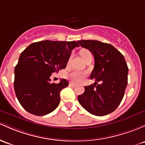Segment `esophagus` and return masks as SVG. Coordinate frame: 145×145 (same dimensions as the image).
I'll list each match as a JSON object with an SVG mask.
<instances>
[{
    "label": "esophagus",
    "instance_id": "1",
    "mask_svg": "<svg viewBox=\"0 0 145 145\" xmlns=\"http://www.w3.org/2000/svg\"><path fill=\"white\" fill-rule=\"evenodd\" d=\"M69 85L71 86V87H76V84L73 83V82H71V83H69Z\"/></svg>",
    "mask_w": 145,
    "mask_h": 145
}]
</instances>
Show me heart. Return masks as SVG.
<instances>
[{"instance_id": "b5f03b06", "label": "heart", "mask_w": 145, "mask_h": 145, "mask_svg": "<svg viewBox=\"0 0 145 145\" xmlns=\"http://www.w3.org/2000/svg\"><path fill=\"white\" fill-rule=\"evenodd\" d=\"M89 51L87 49H81L80 52V54L82 58L87 56V54H89ZM86 77V74L83 71H74L69 74V78L72 82H76V83H79L81 82L84 80V78Z\"/></svg>"}]
</instances>
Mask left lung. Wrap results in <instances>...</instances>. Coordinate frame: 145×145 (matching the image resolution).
Instances as JSON below:
<instances>
[{
    "instance_id": "left-lung-1",
    "label": "left lung",
    "mask_w": 145,
    "mask_h": 145,
    "mask_svg": "<svg viewBox=\"0 0 145 145\" xmlns=\"http://www.w3.org/2000/svg\"><path fill=\"white\" fill-rule=\"evenodd\" d=\"M78 42L94 56V67L90 78L96 81L93 85L85 87V92L78 96V101L93 115H107L116 109L125 94L129 71L126 61L123 55L110 44L91 40ZM98 82L101 84L97 85Z\"/></svg>"
}]
</instances>
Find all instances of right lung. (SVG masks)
Instances as JSON below:
<instances>
[{"label": "right lung", "instance_id": "add662e5", "mask_svg": "<svg viewBox=\"0 0 145 145\" xmlns=\"http://www.w3.org/2000/svg\"><path fill=\"white\" fill-rule=\"evenodd\" d=\"M76 41L44 40L34 42L20 54L14 69V87L19 103L27 111L44 116L55 110L60 92L69 85L65 79L52 83L50 76L65 69Z\"/></svg>", "mask_w": 145, "mask_h": 145}]
</instances>
